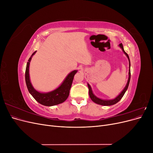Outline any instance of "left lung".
Listing matches in <instances>:
<instances>
[{
  "label": "left lung",
  "instance_id": "8db88e82",
  "mask_svg": "<svg viewBox=\"0 0 153 153\" xmlns=\"http://www.w3.org/2000/svg\"><path fill=\"white\" fill-rule=\"evenodd\" d=\"M119 46L120 47V48H121L123 50V52H124V53L126 55V56L127 57V58L128 59V61H129V72H128V82H127V84L126 85V86H125V87L124 88V89L121 92V93H120L116 98L113 99V100H103V99H101L100 98H98L96 96H95L93 93V92H92V88L91 87V85L87 84V85H88V88H89V96L90 98L91 99V100L93 101V102H94L96 104H98V105H103V106H110V105H113L115 103H117L118 101H119L120 100H121V98L123 97L124 94H125V92H126V91H127L128 88V86H129V81H130V78H131V73H130V61H129V56L125 52V51L124 50V48H123V44L122 43H120L119 45Z\"/></svg>",
  "mask_w": 153,
  "mask_h": 153
}]
</instances>
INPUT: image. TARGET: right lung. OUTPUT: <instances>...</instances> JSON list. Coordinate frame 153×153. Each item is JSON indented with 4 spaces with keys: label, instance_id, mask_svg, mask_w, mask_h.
<instances>
[{
    "label": "right lung",
    "instance_id": "obj_1",
    "mask_svg": "<svg viewBox=\"0 0 153 153\" xmlns=\"http://www.w3.org/2000/svg\"><path fill=\"white\" fill-rule=\"evenodd\" d=\"M36 52V51L32 54L29 58L28 62L27 63L25 70V82L29 93L38 103L45 106H51L63 103L68 98L69 90L71 89L74 76L78 70H73L69 73L65 78V79L62 82V84L55 89L48 92H39L36 90L34 87L32 86L29 76L30 62L32 57H33Z\"/></svg>",
    "mask_w": 153,
    "mask_h": 153
}]
</instances>
